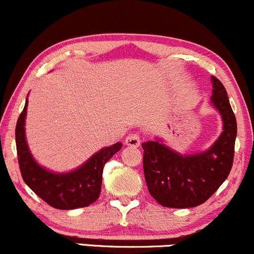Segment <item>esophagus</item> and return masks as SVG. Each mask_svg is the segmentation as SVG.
I'll use <instances>...</instances> for the list:
<instances>
[{"mask_svg":"<svg viewBox=\"0 0 254 254\" xmlns=\"http://www.w3.org/2000/svg\"><path fill=\"white\" fill-rule=\"evenodd\" d=\"M140 142H141V140H140V136L136 133L129 134V135H128L126 138V145L127 146H132V147H139Z\"/></svg>","mask_w":254,"mask_h":254,"instance_id":"esophagus-1","label":"esophagus"}]
</instances>
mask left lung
Returning a JSON list of instances; mask_svg holds the SVG:
<instances>
[{
  "label": "left lung",
  "instance_id": "obj_1",
  "mask_svg": "<svg viewBox=\"0 0 254 254\" xmlns=\"http://www.w3.org/2000/svg\"><path fill=\"white\" fill-rule=\"evenodd\" d=\"M210 103L222 119V132L208 150L182 154L163 139L142 142L144 174L151 196L163 207L192 208L204 203L231 172L237 138V120L227 91L211 76Z\"/></svg>",
  "mask_w": 254,
  "mask_h": 254
}]
</instances>
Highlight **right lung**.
Returning <instances> with one entry per match:
<instances>
[{
  "label": "right lung",
  "instance_id": "add662e5",
  "mask_svg": "<svg viewBox=\"0 0 254 254\" xmlns=\"http://www.w3.org/2000/svg\"><path fill=\"white\" fill-rule=\"evenodd\" d=\"M28 98L15 129L17 159L22 180L41 199L57 209L68 210L88 207L98 198L106 163L122 147V142L103 147L79 168L70 172H55L39 164L26 140V115Z\"/></svg>",
  "mask_w": 254,
  "mask_h": 254
}]
</instances>
